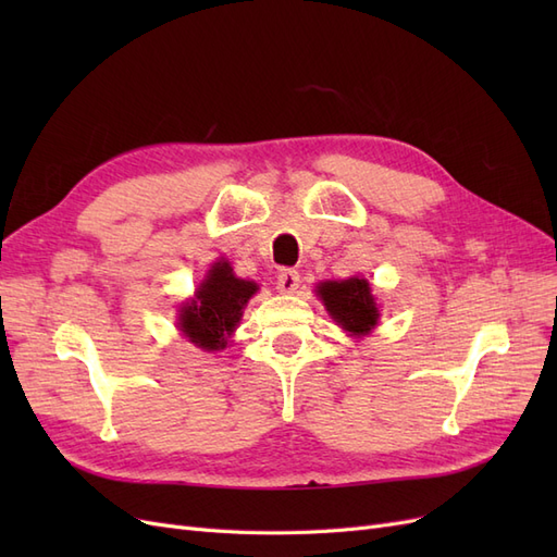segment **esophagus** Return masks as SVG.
<instances>
[{
  "mask_svg": "<svg viewBox=\"0 0 557 557\" xmlns=\"http://www.w3.org/2000/svg\"><path fill=\"white\" fill-rule=\"evenodd\" d=\"M276 288L283 295L295 293L299 288V272H297V269H290V267L281 269L278 276H276Z\"/></svg>",
  "mask_w": 557,
  "mask_h": 557,
  "instance_id": "34e87169",
  "label": "esophagus"
}]
</instances>
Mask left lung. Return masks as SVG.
<instances>
[{"label":"left lung","mask_w":557,"mask_h":557,"mask_svg":"<svg viewBox=\"0 0 557 557\" xmlns=\"http://www.w3.org/2000/svg\"><path fill=\"white\" fill-rule=\"evenodd\" d=\"M318 293L323 297L330 315L350 334H367L376 325L379 311L374 305L372 288H369L364 278L320 283Z\"/></svg>","instance_id":"1"}]
</instances>
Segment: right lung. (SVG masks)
Segmentation results:
<instances>
[{"label": "right lung", "mask_w": 557, "mask_h": 557, "mask_svg": "<svg viewBox=\"0 0 557 557\" xmlns=\"http://www.w3.org/2000/svg\"><path fill=\"white\" fill-rule=\"evenodd\" d=\"M258 285L232 274L230 262H215L195 299L181 309V330L193 344L207 350L227 346V336L237 327L242 309L256 295Z\"/></svg>", "instance_id": "right-lung-1"}]
</instances>
